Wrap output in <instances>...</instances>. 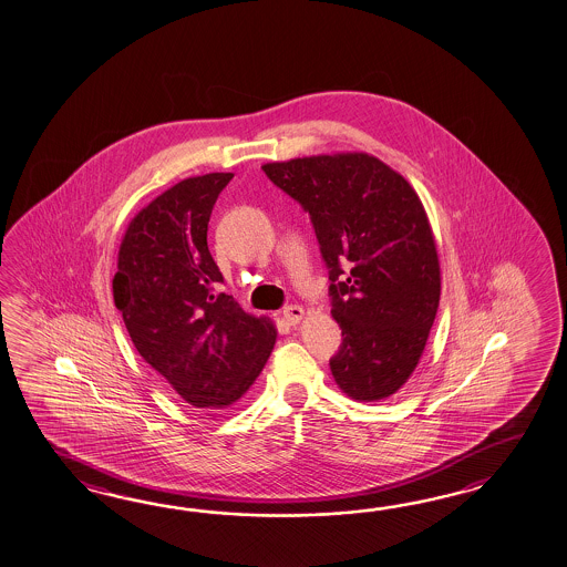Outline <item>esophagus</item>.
I'll return each mask as SVG.
<instances>
[{"instance_id": "1", "label": "esophagus", "mask_w": 567, "mask_h": 567, "mask_svg": "<svg viewBox=\"0 0 567 567\" xmlns=\"http://www.w3.org/2000/svg\"><path fill=\"white\" fill-rule=\"evenodd\" d=\"M282 319L289 323V326H297L305 319V309L301 305H289L285 311H282Z\"/></svg>"}]
</instances>
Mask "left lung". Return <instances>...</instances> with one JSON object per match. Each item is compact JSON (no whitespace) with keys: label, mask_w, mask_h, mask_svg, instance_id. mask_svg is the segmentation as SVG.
I'll return each instance as SVG.
<instances>
[{"label":"left lung","mask_w":567,"mask_h":567,"mask_svg":"<svg viewBox=\"0 0 567 567\" xmlns=\"http://www.w3.org/2000/svg\"><path fill=\"white\" fill-rule=\"evenodd\" d=\"M264 172L311 215L330 270L342 346L330 360L348 398L398 393L422 359L441 301V262L412 184L364 152L295 157Z\"/></svg>","instance_id":"left-lung-1"}]
</instances>
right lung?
Wrapping results in <instances>:
<instances>
[{"mask_svg": "<svg viewBox=\"0 0 567 567\" xmlns=\"http://www.w3.org/2000/svg\"><path fill=\"white\" fill-rule=\"evenodd\" d=\"M231 172L174 184L126 227L114 305L143 360L194 408L239 400L270 357L277 328L217 292L223 275L207 246L210 210Z\"/></svg>", "mask_w": 567, "mask_h": 567, "instance_id": "right-lung-1", "label": "right lung"}]
</instances>
